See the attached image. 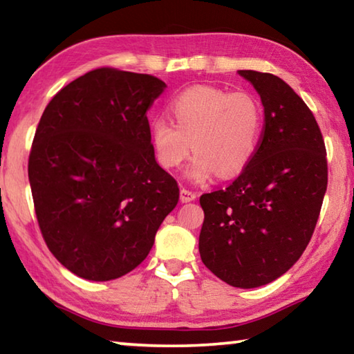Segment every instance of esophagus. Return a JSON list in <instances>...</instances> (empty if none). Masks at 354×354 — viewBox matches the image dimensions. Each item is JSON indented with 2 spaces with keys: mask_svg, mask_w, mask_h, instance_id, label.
Segmentation results:
<instances>
[{
  "mask_svg": "<svg viewBox=\"0 0 354 354\" xmlns=\"http://www.w3.org/2000/svg\"><path fill=\"white\" fill-rule=\"evenodd\" d=\"M196 195L195 192L187 190V189H181V201L183 203H190V201H195L196 200Z\"/></svg>",
  "mask_w": 354,
  "mask_h": 354,
  "instance_id": "34e87169",
  "label": "esophagus"
}]
</instances>
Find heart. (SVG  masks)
Wrapping results in <instances>:
<instances>
[{
	"instance_id": "1",
	"label": "heart",
	"mask_w": 354,
	"mask_h": 354,
	"mask_svg": "<svg viewBox=\"0 0 354 354\" xmlns=\"http://www.w3.org/2000/svg\"><path fill=\"white\" fill-rule=\"evenodd\" d=\"M173 122L156 118L149 124V140L159 164L173 170L196 153L189 176L207 181L241 173L259 145L262 111L247 92H226L211 86H195L179 93L169 106Z\"/></svg>"
}]
</instances>
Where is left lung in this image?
Returning a JSON list of instances; mask_svg holds the SVG:
<instances>
[{
  "label": "left lung",
  "instance_id": "obj_1",
  "mask_svg": "<svg viewBox=\"0 0 354 354\" xmlns=\"http://www.w3.org/2000/svg\"><path fill=\"white\" fill-rule=\"evenodd\" d=\"M259 93L263 131L253 159L230 187L200 196V256L226 284L266 286L295 263L313 237L328 185L325 142L289 84L239 70Z\"/></svg>",
  "mask_w": 354,
  "mask_h": 354
}]
</instances>
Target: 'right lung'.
<instances>
[{"mask_svg": "<svg viewBox=\"0 0 354 354\" xmlns=\"http://www.w3.org/2000/svg\"><path fill=\"white\" fill-rule=\"evenodd\" d=\"M158 77L97 68L57 92L35 131L28 175L48 248L76 277L117 279L139 266L179 200L156 162L147 111Z\"/></svg>", "mask_w": 354, "mask_h": 354, "instance_id": "1", "label": "right lung"}]
</instances>
